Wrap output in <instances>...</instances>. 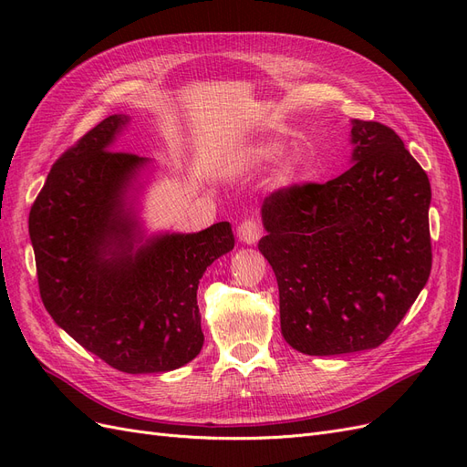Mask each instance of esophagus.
Listing matches in <instances>:
<instances>
[{
    "label": "esophagus",
    "instance_id": "34e87169",
    "mask_svg": "<svg viewBox=\"0 0 467 467\" xmlns=\"http://www.w3.org/2000/svg\"><path fill=\"white\" fill-rule=\"evenodd\" d=\"M237 237L247 245H255L261 237V223L255 218H247L237 228Z\"/></svg>",
    "mask_w": 467,
    "mask_h": 467
}]
</instances>
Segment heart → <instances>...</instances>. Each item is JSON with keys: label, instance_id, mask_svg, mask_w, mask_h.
I'll return each mask as SVG.
<instances>
[{"label": "heart", "instance_id": "1", "mask_svg": "<svg viewBox=\"0 0 467 467\" xmlns=\"http://www.w3.org/2000/svg\"><path fill=\"white\" fill-rule=\"evenodd\" d=\"M280 153V144L276 142H253L239 151V163L245 167H259L273 161ZM300 175V163L296 160H285L278 167L280 181H294Z\"/></svg>", "mask_w": 467, "mask_h": 467}]
</instances>
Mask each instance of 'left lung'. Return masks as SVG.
Segmentation results:
<instances>
[{"instance_id": "1", "label": "left lung", "mask_w": 467, "mask_h": 467, "mask_svg": "<svg viewBox=\"0 0 467 467\" xmlns=\"http://www.w3.org/2000/svg\"><path fill=\"white\" fill-rule=\"evenodd\" d=\"M352 165L268 194L259 251L278 282L280 329L312 357L376 348L431 266V182L389 126L350 120Z\"/></svg>"}]
</instances>
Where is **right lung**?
I'll return each instance as SVG.
<instances>
[{
  "instance_id": "1",
  "label": "right lung",
  "mask_w": 467,
  "mask_h": 467,
  "mask_svg": "<svg viewBox=\"0 0 467 467\" xmlns=\"http://www.w3.org/2000/svg\"><path fill=\"white\" fill-rule=\"evenodd\" d=\"M129 120L110 115L52 165L29 235L56 325L112 368L158 374L201 352L199 280L235 239L230 222L146 235L134 182L150 160L110 150Z\"/></svg>"
}]
</instances>
